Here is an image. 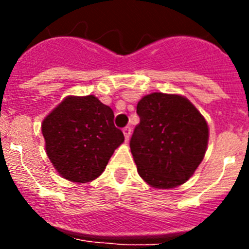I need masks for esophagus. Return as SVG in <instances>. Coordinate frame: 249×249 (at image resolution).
Here are the masks:
<instances>
[{"mask_svg":"<svg viewBox=\"0 0 249 249\" xmlns=\"http://www.w3.org/2000/svg\"><path fill=\"white\" fill-rule=\"evenodd\" d=\"M131 132H132V129H131V127H124V128H123V135H124V138H126V141H128L129 140V137H131Z\"/></svg>","mask_w":249,"mask_h":249,"instance_id":"obj_1","label":"esophagus"}]
</instances>
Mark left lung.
I'll use <instances>...</instances> for the list:
<instances>
[{"mask_svg":"<svg viewBox=\"0 0 249 249\" xmlns=\"http://www.w3.org/2000/svg\"><path fill=\"white\" fill-rule=\"evenodd\" d=\"M140 123L129 147L138 175L155 188H173L195 173L208 143L198 109L178 94L155 92L137 105Z\"/></svg>","mask_w":249,"mask_h":249,"instance_id":"obj_1","label":"left lung"}]
</instances>
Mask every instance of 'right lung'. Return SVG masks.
Segmentation results:
<instances>
[{"instance_id": "obj_1", "label": "right lung", "mask_w": 249, "mask_h": 249, "mask_svg": "<svg viewBox=\"0 0 249 249\" xmlns=\"http://www.w3.org/2000/svg\"><path fill=\"white\" fill-rule=\"evenodd\" d=\"M113 118L111 107L92 94L59 103L42 122L46 152L57 172L78 183L97 178L124 141Z\"/></svg>"}]
</instances>
